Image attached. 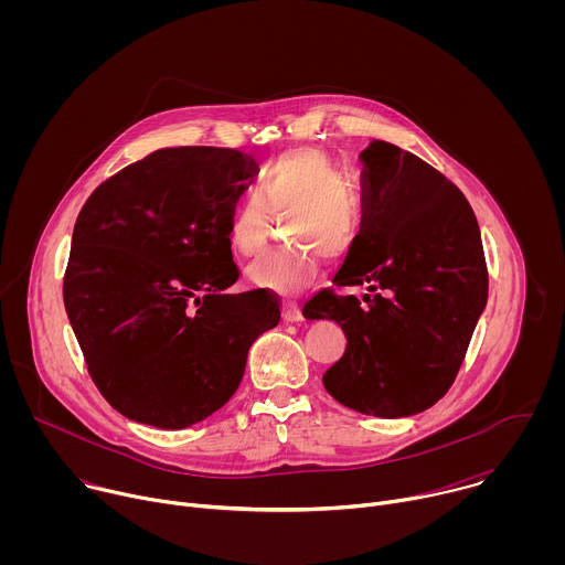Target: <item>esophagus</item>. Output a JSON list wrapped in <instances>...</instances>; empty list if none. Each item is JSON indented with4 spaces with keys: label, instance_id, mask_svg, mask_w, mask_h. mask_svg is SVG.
I'll return each mask as SVG.
<instances>
[{
    "label": "esophagus",
    "instance_id": "esophagus-1",
    "mask_svg": "<svg viewBox=\"0 0 565 565\" xmlns=\"http://www.w3.org/2000/svg\"><path fill=\"white\" fill-rule=\"evenodd\" d=\"M284 319L290 321V324H295V321H303V315H301V308L297 301H286L284 303Z\"/></svg>",
    "mask_w": 565,
    "mask_h": 565
}]
</instances>
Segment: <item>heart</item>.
I'll use <instances>...</instances> for the list:
<instances>
[{"label": "heart", "mask_w": 565, "mask_h": 565, "mask_svg": "<svg viewBox=\"0 0 565 565\" xmlns=\"http://www.w3.org/2000/svg\"><path fill=\"white\" fill-rule=\"evenodd\" d=\"M286 212V236L297 246L264 253L246 270L248 281L286 297L308 290L321 257L342 262L362 232V201L344 183L335 160L317 147L284 151L259 172L257 194L238 201L230 216L227 238L234 253L253 257L268 238L270 212Z\"/></svg>", "instance_id": "1"}]
</instances>
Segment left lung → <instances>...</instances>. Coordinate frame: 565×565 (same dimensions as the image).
<instances>
[{"label":"left lung","mask_w":565,"mask_h":565,"mask_svg":"<svg viewBox=\"0 0 565 565\" xmlns=\"http://www.w3.org/2000/svg\"><path fill=\"white\" fill-rule=\"evenodd\" d=\"M362 232L333 277L375 295L317 292L308 319H333L344 355L324 373L344 407L405 418L449 391L488 303L478 221L462 192L412 151L373 140L362 153Z\"/></svg>","instance_id":"8db88e82"}]
</instances>
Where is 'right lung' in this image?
Returning <instances> with one entry per match:
<instances>
[{"mask_svg":"<svg viewBox=\"0 0 565 565\" xmlns=\"http://www.w3.org/2000/svg\"><path fill=\"white\" fill-rule=\"evenodd\" d=\"M253 156L168 147L94 190L77 214L64 308L87 369L129 420L185 429L236 391L253 342L279 324L266 290L238 279L227 225Z\"/></svg>","mask_w":565,"mask_h":565,"instance_id":"add662e5","label":"right lung"}]
</instances>
